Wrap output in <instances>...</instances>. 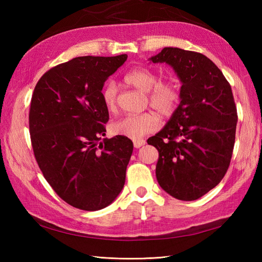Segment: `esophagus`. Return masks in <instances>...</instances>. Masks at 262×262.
Here are the masks:
<instances>
[{
  "label": "esophagus",
  "mask_w": 262,
  "mask_h": 262,
  "mask_svg": "<svg viewBox=\"0 0 262 262\" xmlns=\"http://www.w3.org/2000/svg\"><path fill=\"white\" fill-rule=\"evenodd\" d=\"M145 141L144 140H136V141H134V147L135 148H140V147H142L143 145H145Z\"/></svg>",
  "instance_id": "obj_1"
}]
</instances>
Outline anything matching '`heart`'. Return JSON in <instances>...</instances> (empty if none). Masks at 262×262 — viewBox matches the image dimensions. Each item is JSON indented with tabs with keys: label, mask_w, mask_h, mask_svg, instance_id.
<instances>
[{
	"label": "heart",
	"mask_w": 262,
	"mask_h": 262,
	"mask_svg": "<svg viewBox=\"0 0 262 262\" xmlns=\"http://www.w3.org/2000/svg\"><path fill=\"white\" fill-rule=\"evenodd\" d=\"M125 81L142 91L148 92L149 105L160 115L170 116L180 99V92L172 81H160L157 73L146 68H136L125 75ZM102 101L108 110L113 111L117 104V86L114 81L105 83L101 92ZM159 119L152 113L128 115L117 120L111 126L115 135L140 140L149 133L157 130Z\"/></svg>",
	"instance_id": "1"
}]
</instances>
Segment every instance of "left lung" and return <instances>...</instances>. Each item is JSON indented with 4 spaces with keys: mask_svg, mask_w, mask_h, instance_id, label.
<instances>
[{
    "mask_svg": "<svg viewBox=\"0 0 262 262\" xmlns=\"http://www.w3.org/2000/svg\"><path fill=\"white\" fill-rule=\"evenodd\" d=\"M174 70L182 85L180 104L147 143L159 151L157 179L180 200H196L216 187L230 166L237 113L232 89L205 55L165 47L149 58Z\"/></svg>",
    "mask_w": 262,
    "mask_h": 262,
    "instance_id": "obj_1",
    "label": "left lung"
}]
</instances>
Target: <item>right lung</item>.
<instances>
[{
  "label": "right lung",
  "mask_w": 262,
  "mask_h": 262,
  "mask_svg": "<svg viewBox=\"0 0 262 262\" xmlns=\"http://www.w3.org/2000/svg\"><path fill=\"white\" fill-rule=\"evenodd\" d=\"M126 59V54L75 57L47 71L33 90V154L54 191L75 208L107 207L125 185L133 142L120 135L100 140L109 120L102 88Z\"/></svg>",
  "instance_id": "add662e5"
}]
</instances>
